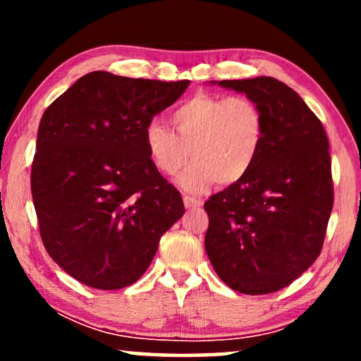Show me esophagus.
Masks as SVG:
<instances>
[{
  "instance_id": "34e87169",
  "label": "esophagus",
  "mask_w": 361,
  "mask_h": 361,
  "mask_svg": "<svg viewBox=\"0 0 361 361\" xmlns=\"http://www.w3.org/2000/svg\"><path fill=\"white\" fill-rule=\"evenodd\" d=\"M184 204L187 209H197V207L202 205V200L194 195H184Z\"/></svg>"
}]
</instances>
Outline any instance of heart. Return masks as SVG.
<instances>
[{"instance_id":"obj_1","label":"heart","mask_w":361,"mask_h":361,"mask_svg":"<svg viewBox=\"0 0 361 361\" xmlns=\"http://www.w3.org/2000/svg\"><path fill=\"white\" fill-rule=\"evenodd\" d=\"M174 133L164 123L146 126L147 149L157 169L176 176L189 157L194 162L180 176L187 190H200L214 180L230 185L248 174L266 135L264 113L248 97L199 95L182 102L171 113Z\"/></svg>"}]
</instances>
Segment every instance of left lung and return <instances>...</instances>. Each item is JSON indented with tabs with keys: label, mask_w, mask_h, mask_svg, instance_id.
<instances>
[{
	"label": "left lung",
	"mask_w": 361,
	"mask_h": 361,
	"mask_svg": "<svg viewBox=\"0 0 361 361\" xmlns=\"http://www.w3.org/2000/svg\"><path fill=\"white\" fill-rule=\"evenodd\" d=\"M264 113L266 135L243 179L212 195L205 251L219 278L243 294H269L317 259L334 207L332 161L322 123L273 77L221 80Z\"/></svg>",
	"instance_id": "left-lung-1"
}]
</instances>
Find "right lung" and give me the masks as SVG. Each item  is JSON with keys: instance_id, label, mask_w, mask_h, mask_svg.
Listing matches in <instances>:
<instances>
[{"instance_id": "add662e5", "label": "right lung", "mask_w": 361, "mask_h": 361, "mask_svg": "<svg viewBox=\"0 0 361 361\" xmlns=\"http://www.w3.org/2000/svg\"><path fill=\"white\" fill-rule=\"evenodd\" d=\"M189 83L97 71L44 111L31 169L39 233L49 256L82 284L113 290L136 283L184 215L145 131Z\"/></svg>"}]
</instances>
